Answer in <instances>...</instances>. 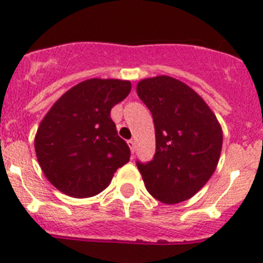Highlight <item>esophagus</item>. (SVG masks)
Wrapping results in <instances>:
<instances>
[{
  "label": "esophagus",
  "instance_id": "1",
  "mask_svg": "<svg viewBox=\"0 0 263 263\" xmlns=\"http://www.w3.org/2000/svg\"><path fill=\"white\" fill-rule=\"evenodd\" d=\"M128 146H129V149H131L132 153H134L135 149H136V144H135L134 140H128Z\"/></svg>",
  "mask_w": 263,
  "mask_h": 263
}]
</instances>
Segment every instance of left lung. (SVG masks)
<instances>
[{"instance_id":"1","label":"left lung","mask_w":263,"mask_h":263,"mask_svg":"<svg viewBox=\"0 0 263 263\" xmlns=\"http://www.w3.org/2000/svg\"><path fill=\"white\" fill-rule=\"evenodd\" d=\"M136 90L156 128L153 159L136 161L146 190L163 203L188 200L217 168L223 143L217 117L192 88L170 76L141 80Z\"/></svg>"}]
</instances>
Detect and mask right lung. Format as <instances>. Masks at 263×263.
<instances>
[{"label":"right lung","mask_w":263,"mask_h":263,"mask_svg":"<svg viewBox=\"0 0 263 263\" xmlns=\"http://www.w3.org/2000/svg\"><path fill=\"white\" fill-rule=\"evenodd\" d=\"M129 90L127 80H85L67 90L41 120L36 156L58 191L75 198L98 195L129 161L128 145L110 117Z\"/></svg>","instance_id":"obj_1"}]
</instances>
